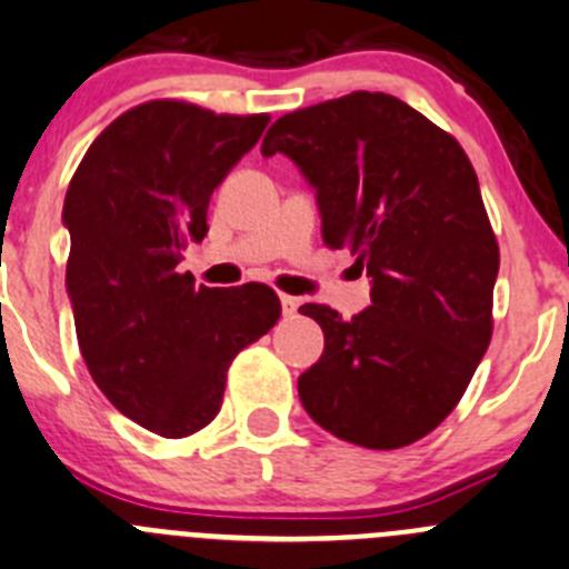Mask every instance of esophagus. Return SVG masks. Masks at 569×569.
Returning <instances> with one entry per match:
<instances>
[{"mask_svg": "<svg viewBox=\"0 0 569 569\" xmlns=\"http://www.w3.org/2000/svg\"><path fill=\"white\" fill-rule=\"evenodd\" d=\"M281 316L284 318H293L296 310H299V299H293V296H281Z\"/></svg>", "mask_w": 569, "mask_h": 569, "instance_id": "obj_1", "label": "esophagus"}]
</instances>
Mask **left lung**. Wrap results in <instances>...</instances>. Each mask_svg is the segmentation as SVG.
I'll return each mask as SVG.
<instances>
[{
  "mask_svg": "<svg viewBox=\"0 0 569 569\" xmlns=\"http://www.w3.org/2000/svg\"><path fill=\"white\" fill-rule=\"evenodd\" d=\"M284 153L316 189L321 237L371 276V307L323 329L321 360L299 377L316 425L369 450L436 430L491 340L500 248L461 144L408 102L351 91L276 119L262 156Z\"/></svg>",
  "mask_w": 569,
  "mask_h": 569,
  "instance_id": "left-lung-1",
  "label": "left lung"
}]
</instances>
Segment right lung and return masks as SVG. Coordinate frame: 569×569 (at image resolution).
Instances as JSON below:
<instances>
[{"label":"right lung","mask_w":569,"mask_h":569,"mask_svg":"<svg viewBox=\"0 0 569 569\" xmlns=\"http://www.w3.org/2000/svg\"><path fill=\"white\" fill-rule=\"evenodd\" d=\"M268 113L150 100L91 142L63 200L67 293L80 355L108 402L164 438L218 416L237 351L281 316L264 284L194 288L178 273L207 237L209 198L259 142Z\"/></svg>","instance_id":"add662e5"}]
</instances>
